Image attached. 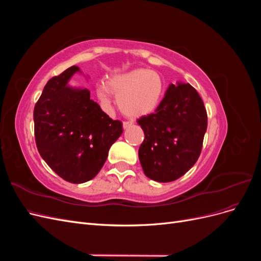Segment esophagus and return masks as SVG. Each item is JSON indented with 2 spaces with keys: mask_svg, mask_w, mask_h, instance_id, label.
<instances>
[{
  "mask_svg": "<svg viewBox=\"0 0 261 261\" xmlns=\"http://www.w3.org/2000/svg\"><path fill=\"white\" fill-rule=\"evenodd\" d=\"M132 124H133L132 122H126V121H125V122H123V128H124V129L128 128Z\"/></svg>",
  "mask_w": 261,
  "mask_h": 261,
  "instance_id": "1",
  "label": "esophagus"
}]
</instances>
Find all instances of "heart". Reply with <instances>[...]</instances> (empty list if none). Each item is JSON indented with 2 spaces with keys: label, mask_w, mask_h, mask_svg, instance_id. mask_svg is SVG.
I'll return each mask as SVG.
<instances>
[{
  "label": "heart",
  "mask_w": 261,
  "mask_h": 261,
  "mask_svg": "<svg viewBox=\"0 0 261 261\" xmlns=\"http://www.w3.org/2000/svg\"><path fill=\"white\" fill-rule=\"evenodd\" d=\"M111 93L117 98L123 114L140 117L152 112L159 105L163 94V81L153 70L132 69L111 77L107 85H98V98L107 109L112 107Z\"/></svg>",
  "instance_id": "obj_1"
}]
</instances>
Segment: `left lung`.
Wrapping results in <instances>:
<instances>
[{"label": "left lung", "instance_id": "1", "mask_svg": "<svg viewBox=\"0 0 261 261\" xmlns=\"http://www.w3.org/2000/svg\"><path fill=\"white\" fill-rule=\"evenodd\" d=\"M137 123L145 133L138 155L147 177L173 181L198 160L208 118L200 96L189 84H171L154 113Z\"/></svg>", "mask_w": 261, "mask_h": 261}]
</instances>
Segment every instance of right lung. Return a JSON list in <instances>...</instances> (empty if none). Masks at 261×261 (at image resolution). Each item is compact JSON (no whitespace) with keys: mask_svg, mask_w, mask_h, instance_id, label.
I'll use <instances>...</instances> for the list:
<instances>
[{"mask_svg":"<svg viewBox=\"0 0 261 261\" xmlns=\"http://www.w3.org/2000/svg\"><path fill=\"white\" fill-rule=\"evenodd\" d=\"M78 72L80 67L72 66L52 77L34 110L39 153L59 176L73 184L98 174L123 133L121 121L102 111L88 89L68 85Z\"/></svg>","mask_w":261,"mask_h":261,"instance_id":"right-lung-1","label":"right lung"}]
</instances>
